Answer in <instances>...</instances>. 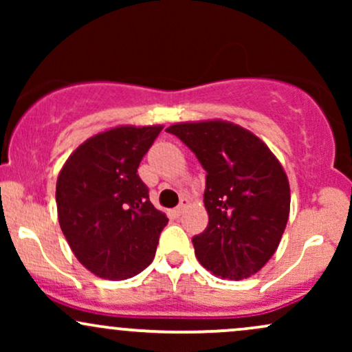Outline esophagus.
Masks as SVG:
<instances>
[{
    "label": "esophagus",
    "instance_id": "obj_1",
    "mask_svg": "<svg viewBox=\"0 0 352 352\" xmlns=\"http://www.w3.org/2000/svg\"><path fill=\"white\" fill-rule=\"evenodd\" d=\"M187 205H188V200H187V199H182V200H180V204L177 205L175 213H179V215H180V213L184 212V210H185V207H187Z\"/></svg>",
    "mask_w": 352,
    "mask_h": 352
}]
</instances>
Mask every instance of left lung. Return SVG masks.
<instances>
[{
    "mask_svg": "<svg viewBox=\"0 0 352 352\" xmlns=\"http://www.w3.org/2000/svg\"><path fill=\"white\" fill-rule=\"evenodd\" d=\"M207 172L208 225L192 238L197 260L215 276L243 280L276 252L289 217V184L276 157L243 127L223 120L167 129Z\"/></svg>",
    "mask_w": 352,
    "mask_h": 352,
    "instance_id": "1",
    "label": "left lung"
}]
</instances>
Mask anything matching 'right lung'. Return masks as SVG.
I'll list each match as a JSON object with an SVG mask.
<instances>
[{
    "label": "right lung",
    "instance_id": "right-lung-1",
    "mask_svg": "<svg viewBox=\"0 0 352 352\" xmlns=\"http://www.w3.org/2000/svg\"><path fill=\"white\" fill-rule=\"evenodd\" d=\"M162 131L116 127L79 145L56 184L59 225L89 272L127 280L152 263L168 218L148 199L137 173Z\"/></svg>",
    "mask_w": 352,
    "mask_h": 352
}]
</instances>
